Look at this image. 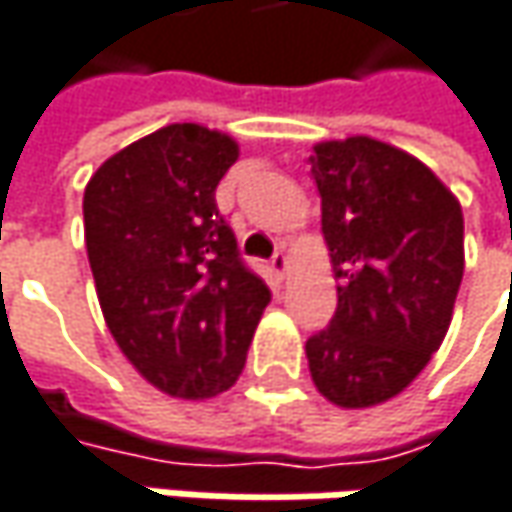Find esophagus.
Segmentation results:
<instances>
[{
    "mask_svg": "<svg viewBox=\"0 0 512 512\" xmlns=\"http://www.w3.org/2000/svg\"><path fill=\"white\" fill-rule=\"evenodd\" d=\"M271 271H274L279 279H282V276H285V271H288V256H285L282 250H279V253H274V259H271Z\"/></svg>",
    "mask_w": 512,
    "mask_h": 512,
    "instance_id": "1",
    "label": "esophagus"
}]
</instances>
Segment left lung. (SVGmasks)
<instances>
[{
	"label": "left lung",
	"mask_w": 512,
	"mask_h": 512,
	"mask_svg": "<svg viewBox=\"0 0 512 512\" xmlns=\"http://www.w3.org/2000/svg\"><path fill=\"white\" fill-rule=\"evenodd\" d=\"M311 177L338 285L332 323L306 341L311 379L341 408L414 382L440 349L463 279V212L417 157L370 139L317 142Z\"/></svg>",
	"instance_id": "obj_1"
}]
</instances>
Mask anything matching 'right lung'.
<instances>
[{
	"mask_svg": "<svg viewBox=\"0 0 512 512\" xmlns=\"http://www.w3.org/2000/svg\"><path fill=\"white\" fill-rule=\"evenodd\" d=\"M236 160L233 136L183 122L113 154L84 189V238L107 329L168 396L230 390L271 303L215 206Z\"/></svg>",
	"mask_w": 512,
	"mask_h": 512,
	"instance_id": "right-lung-1",
	"label": "right lung"
}]
</instances>
